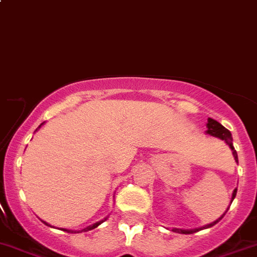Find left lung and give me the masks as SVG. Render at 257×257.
<instances>
[{"label": "left lung", "mask_w": 257, "mask_h": 257, "mask_svg": "<svg viewBox=\"0 0 257 257\" xmlns=\"http://www.w3.org/2000/svg\"><path fill=\"white\" fill-rule=\"evenodd\" d=\"M206 126H207V131H206V133L208 134V136H212V137H216V138L221 139V141L225 142L226 144H227L228 147L231 148V151H232V154H233V158H235V161L238 163V158H237V152L235 151V148H233V144H232V136H231V132L228 131V129H226L225 126L222 125V124L218 123L217 120H215V119L212 118H208L207 119V124H206ZM236 193H237V188L233 189L232 192V197H231V202L230 205L232 203V201L235 200L236 197ZM228 211V207L227 210L225 211V213ZM225 213H223L222 216H221L220 218H217L216 221H213V222L208 223V225H205L202 226V227H198V228H193V230H182V228H172V231L173 232H177V233H184V235H188V233H193V232H197V231H201L203 230V228H210L212 227V226H215L216 223L218 222V221L221 220V218L225 216Z\"/></svg>", "instance_id": "8db88e82"}]
</instances>
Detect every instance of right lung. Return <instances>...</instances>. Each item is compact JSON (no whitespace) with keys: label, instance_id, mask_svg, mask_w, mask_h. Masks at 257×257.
I'll list each match as a JSON object with an SVG mask.
<instances>
[{"label":"right lung","instance_id":"1","mask_svg":"<svg viewBox=\"0 0 257 257\" xmlns=\"http://www.w3.org/2000/svg\"><path fill=\"white\" fill-rule=\"evenodd\" d=\"M42 125H44V123H41V124H40V125H39V128H37L36 131H35V132H37V131H39V129L41 128ZM106 218H108V217H105V218H104V220H100V221H98V222L93 223V225L88 226V227L83 228V230H76V231H74V230H68V228H61V230H62V231H66V232H70V233H79V232H83V231H84V232H85V231H90V230H93V228H96V227H98L99 225H100V223H103L104 221L106 220ZM42 222H44L45 225H47V226H51V225H50V223L45 222V221H42ZM51 227H52V226H51Z\"/></svg>","mask_w":257,"mask_h":257}]
</instances>
